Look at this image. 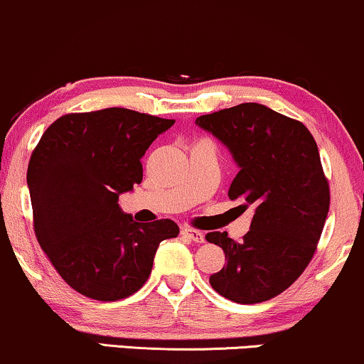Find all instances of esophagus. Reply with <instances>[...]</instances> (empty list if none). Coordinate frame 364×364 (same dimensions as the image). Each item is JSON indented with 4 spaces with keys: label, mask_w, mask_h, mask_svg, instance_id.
<instances>
[{
    "label": "esophagus",
    "mask_w": 364,
    "mask_h": 364,
    "mask_svg": "<svg viewBox=\"0 0 364 364\" xmlns=\"http://www.w3.org/2000/svg\"><path fill=\"white\" fill-rule=\"evenodd\" d=\"M181 233H183V235H185V237L190 238V240L196 242V243H203V242H205V235L200 232V230H196V228L185 227V228H181Z\"/></svg>",
    "instance_id": "obj_1"
}]
</instances>
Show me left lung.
Listing matches in <instances>:
<instances>
[{
    "label": "left lung",
    "instance_id": "obj_1",
    "mask_svg": "<svg viewBox=\"0 0 364 364\" xmlns=\"http://www.w3.org/2000/svg\"><path fill=\"white\" fill-rule=\"evenodd\" d=\"M196 124L240 166L230 200L240 201V213L254 210L240 242L227 232L206 235L227 260L210 277L211 287L238 304L269 301L301 277L323 233L331 196L319 149L301 121L255 102L205 114Z\"/></svg>",
    "mask_w": 364,
    "mask_h": 364
}]
</instances>
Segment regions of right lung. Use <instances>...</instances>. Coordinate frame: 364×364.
Returning a JSON list of instances; mask_svg holds the SVG:
<instances>
[{
    "mask_svg": "<svg viewBox=\"0 0 364 364\" xmlns=\"http://www.w3.org/2000/svg\"><path fill=\"white\" fill-rule=\"evenodd\" d=\"M173 124L122 107L65 114L31 153L26 181L36 240L82 296H132L148 280L159 243L178 237L173 220L137 223L117 203L142 181L141 158Z\"/></svg>",
    "mask_w": 364,
    "mask_h": 364,
    "instance_id": "right-lung-1",
    "label": "right lung"
}]
</instances>
